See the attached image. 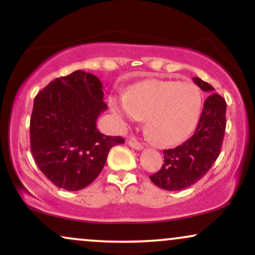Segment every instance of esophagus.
<instances>
[{"label": "esophagus", "instance_id": "1", "mask_svg": "<svg viewBox=\"0 0 255 255\" xmlns=\"http://www.w3.org/2000/svg\"><path fill=\"white\" fill-rule=\"evenodd\" d=\"M127 142H128V145L130 146V147L135 148V150H137V151H140V150H142V148H144L142 144H140V142L137 141L135 137H129V139H127Z\"/></svg>", "mask_w": 255, "mask_h": 255}]
</instances>
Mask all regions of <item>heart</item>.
<instances>
[{
	"instance_id": "b5f03b06",
	"label": "heart",
	"mask_w": 255,
	"mask_h": 255,
	"mask_svg": "<svg viewBox=\"0 0 255 255\" xmlns=\"http://www.w3.org/2000/svg\"><path fill=\"white\" fill-rule=\"evenodd\" d=\"M110 109L127 121L145 120V131L160 146L178 144L197 125L201 110V93L192 83L151 80L137 83L124 98L111 97Z\"/></svg>"
}]
</instances>
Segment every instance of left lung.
Instances as JSON below:
<instances>
[{
  "label": "left lung",
  "instance_id": "obj_1",
  "mask_svg": "<svg viewBox=\"0 0 255 255\" xmlns=\"http://www.w3.org/2000/svg\"><path fill=\"white\" fill-rule=\"evenodd\" d=\"M193 81L210 96L205 101L194 134L182 145L163 151L164 164L150 176L152 182L165 191H181L198 182L221 153L227 103L210 84L200 78H193Z\"/></svg>",
  "mask_w": 255,
  "mask_h": 255
}]
</instances>
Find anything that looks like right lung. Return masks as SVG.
I'll list each match as a JSON object with an SVG mask.
<instances>
[{"label": "right lung", "mask_w": 255, "mask_h": 255, "mask_svg": "<svg viewBox=\"0 0 255 255\" xmlns=\"http://www.w3.org/2000/svg\"><path fill=\"white\" fill-rule=\"evenodd\" d=\"M96 75L75 71L38 92L30 121L31 152L39 170L58 188L80 191L91 184L121 136L104 135L97 119L108 109Z\"/></svg>", "instance_id": "right-lung-1"}]
</instances>
